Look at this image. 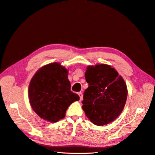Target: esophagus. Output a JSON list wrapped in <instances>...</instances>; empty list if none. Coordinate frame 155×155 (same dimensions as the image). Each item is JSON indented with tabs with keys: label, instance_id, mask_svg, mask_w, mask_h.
Wrapping results in <instances>:
<instances>
[{
	"label": "esophagus",
	"instance_id": "1",
	"mask_svg": "<svg viewBox=\"0 0 155 155\" xmlns=\"http://www.w3.org/2000/svg\"><path fill=\"white\" fill-rule=\"evenodd\" d=\"M78 94L79 97H80V100H82V98H83V94H82V93L81 92H80L78 93Z\"/></svg>",
	"mask_w": 155,
	"mask_h": 155
}]
</instances>
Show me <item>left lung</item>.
Here are the masks:
<instances>
[{
    "label": "left lung",
    "instance_id": "left-lung-1",
    "mask_svg": "<svg viewBox=\"0 0 155 155\" xmlns=\"http://www.w3.org/2000/svg\"><path fill=\"white\" fill-rule=\"evenodd\" d=\"M82 109L92 123L102 126L114 121L123 111L127 97L125 82L117 71L106 64L88 66Z\"/></svg>",
    "mask_w": 155,
    "mask_h": 155
}]
</instances>
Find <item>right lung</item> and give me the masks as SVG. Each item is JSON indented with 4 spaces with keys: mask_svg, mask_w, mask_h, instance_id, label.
<instances>
[{
    "mask_svg": "<svg viewBox=\"0 0 155 155\" xmlns=\"http://www.w3.org/2000/svg\"><path fill=\"white\" fill-rule=\"evenodd\" d=\"M69 70L57 62L41 67L31 78L28 88L29 101L38 116L55 123L65 116L72 103L78 101V94L71 91Z\"/></svg>",
    "mask_w": 155,
    "mask_h": 155,
    "instance_id": "obj_1",
    "label": "right lung"
}]
</instances>
